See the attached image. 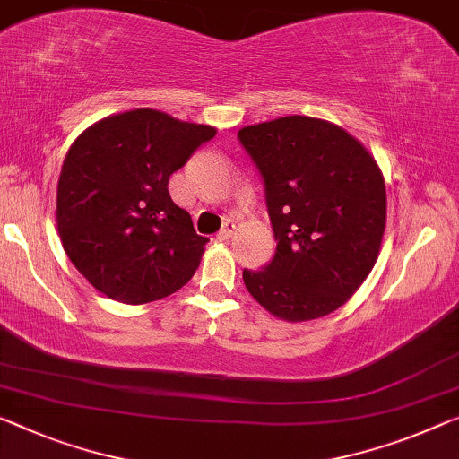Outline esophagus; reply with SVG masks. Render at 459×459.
<instances>
[{"instance_id":"1","label":"esophagus","mask_w":459,"mask_h":459,"mask_svg":"<svg viewBox=\"0 0 459 459\" xmlns=\"http://www.w3.org/2000/svg\"><path fill=\"white\" fill-rule=\"evenodd\" d=\"M234 231H236V223L228 220L223 223V228L220 230V234H217V239H221V242H228V239L234 236Z\"/></svg>"}]
</instances>
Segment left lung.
<instances>
[{"label":"left lung","instance_id":"left-lung-1","mask_svg":"<svg viewBox=\"0 0 459 459\" xmlns=\"http://www.w3.org/2000/svg\"><path fill=\"white\" fill-rule=\"evenodd\" d=\"M263 174L277 252L244 269L250 295L287 322L333 314L363 285L382 250L385 182L361 141L330 121L281 117L238 133Z\"/></svg>","mask_w":459,"mask_h":459}]
</instances>
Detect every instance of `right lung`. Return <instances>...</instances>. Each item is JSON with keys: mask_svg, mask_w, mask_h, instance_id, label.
I'll use <instances>...</instances> for the list:
<instances>
[{"mask_svg": "<svg viewBox=\"0 0 459 459\" xmlns=\"http://www.w3.org/2000/svg\"><path fill=\"white\" fill-rule=\"evenodd\" d=\"M215 133L135 108L102 118L74 141L55 213L63 250L91 287L139 306L188 283L209 239L172 201L168 180Z\"/></svg>", "mask_w": 459, "mask_h": 459, "instance_id": "right-lung-1", "label": "right lung"}]
</instances>
